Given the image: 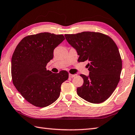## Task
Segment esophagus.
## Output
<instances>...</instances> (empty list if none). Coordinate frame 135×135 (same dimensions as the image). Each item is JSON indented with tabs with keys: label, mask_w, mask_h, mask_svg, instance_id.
Wrapping results in <instances>:
<instances>
[{
	"label": "esophagus",
	"mask_w": 135,
	"mask_h": 135,
	"mask_svg": "<svg viewBox=\"0 0 135 135\" xmlns=\"http://www.w3.org/2000/svg\"><path fill=\"white\" fill-rule=\"evenodd\" d=\"M75 76H76V75H72V74H70V73H69V78H74Z\"/></svg>",
	"instance_id": "1"
}]
</instances>
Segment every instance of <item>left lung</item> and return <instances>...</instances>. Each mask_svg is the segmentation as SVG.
Instances as JSON below:
<instances>
[{
    "label": "left lung",
    "mask_w": 135,
    "mask_h": 135,
    "mask_svg": "<svg viewBox=\"0 0 135 135\" xmlns=\"http://www.w3.org/2000/svg\"><path fill=\"white\" fill-rule=\"evenodd\" d=\"M65 36L79 55L78 62H89V75H80L83 84L77 88L78 95L90 103L105 102L118 86L122 68L115 42L108 35L99 32H83L66 34Z\"/></svg>",
    "instance_id": "1"
}]
</instances>
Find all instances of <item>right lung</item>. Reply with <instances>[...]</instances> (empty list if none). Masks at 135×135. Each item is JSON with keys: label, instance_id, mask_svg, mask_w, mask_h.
I'll return each instance as SVG.
<instances>
[{"label": "right lung", "instance_id": "add662e5", "mask_svg": "<svg viewBox=\"0 0 135 135\" xmlns=\"http://www.w3.org/2000/svg\"><path fill=\"white\" fill-rule=\"evenodd\" d=\"M63 35L48 32L29 35L20 41L12 57L11 74L15 88L36 107L51 105L59 97L61 85L69 73H54L46 68L53 57V50L64 40Z\"/></svg>", "mask_w": 135, "mask_h": 135}]
</instances>
